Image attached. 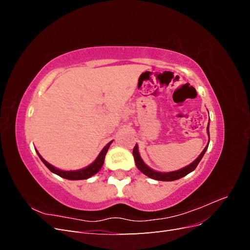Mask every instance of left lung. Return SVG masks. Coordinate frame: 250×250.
I'll return each instance as SVG.
<instances>
[{
    "label": "left lung",
    "instance_id": "8db88e82",
    "mask_svg": "<svg viewBox=\"0 0 250 250\" xmlns=\"http://www.w3.org/2000/svg\"><path fill=\"white\" fill-rule=\"evenodd\" d=\"M208 134L209 137V131H208ZM209 142V141H208ZM208 146L203 149V151L201 152V154L196 158V160L191 164L187 166V167L180 169L178 171H173V172H168V173H163V172H156L152 169H150L148 166L145 165V163L143 162V160L141 158L140 154H139V149H138V145H135L134 148H133V157H134V162H135V166H137L138 169L145 174V175H147L148 177L152 178V179H155V180H161V181H173V180H176V179H179L181 177H184L186 175H188V173H191L192 171H194L196 169V167H197L199 162L201 161L202 156L204 155V153H206V151L208 149Z\"/></svg>",
    "mask_w": 250,
    "mask_h": 250
}]
</instances>
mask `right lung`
Wrapping results in <instances>:
<instances>
[{
	"label": "right lung",
	"instance_id": "obj_1",
	"mask_svg": "<svg viewBox=\"0 0 250 250\" xmlns=\"http://www.w3.org/2000/svg\"><path fill=\"white\" fill-rule=\"evenodd\" d=\"M111 143H112V141L109 142V143L107 144V145L102 149V151L99 153V155H98V157L96 158V161H95L93 164H90V165L88 166V167H86V168H84V169L77 170V171H62V170H59V169H56L55 167H53L52 165H50L49 163H47L46 161H44L43 158L40 155V153L37 152V151H36V152H37V154H39V156H40V158L42 160V162L47 166V168H48L51 172L55 173V174H57V175H59L60 177L65 178V179L80 180V179L89 178L90 176L95 175V174L101 169V167L103 166V163H104L105 155H106V152H107V150H108V148H109Z\"/></svg>",
	"mask_w": 250,
	"mask_h": 250
}]
</instances>
